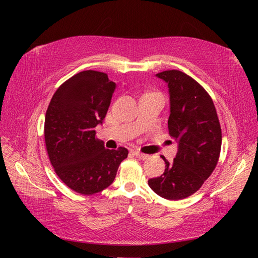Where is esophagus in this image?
Here are the masks:
<instances>
[{
	"label": "esophagus",
	"mask_w": 258,
	"mask_h": 258,
	"mask_svg": "<svg viewBox=\"0 0 258 258\" xmlns=\"http://www.w3.org/2000/svg\"><path fill=\"white\" fill-rule=\"evenodd\" d=\"M134 154H135L136 157H138L139 159H141V160H145V159L148 158V155L143 154V153H140V152L136 151V152H134Z\"/></svg>",
	"instance_id": "34e87169"
}]
</instances>
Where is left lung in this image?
I'll return each mask as SVG.
<instances>
[{"mask_svg":"<svg viewBox=\"0 0 258 258\" xmlns=\"http://www.w3.org/2000/svg\"><path fill=\"white\" fill-rule=\"evenodd\" d=\"M170 92V137L178 142L172 162L165 157L162 175L148 185L168 200H181L200 189L212 174L221 154L222 129L212 98L192 77L178 70L156 74Z\"/></svg>","mask_w":258,"mask_h":258,"instance_id":"left-lung-1","label":"left lung"}]
</instances>
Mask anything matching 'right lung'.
<instances>
[{
	"label": "right lung",
	"mask_w": 258,
	"mask_h": 258,
	"mask_svg": "<svg viewBox=\"0 0 258 258\" xmlns=\"http://www.w3.org/2000/svg\"><path fill=\"white\" fill-rule=\"evenodd\" d=\"M116 83L106 73L83 71L53 93L45 116L46 151L54 172L69 188L93 195L110 186L128 150H107L96 138Z\"/></svg>",
	"instance_id": "right-lung-1"
}]
</instances>
